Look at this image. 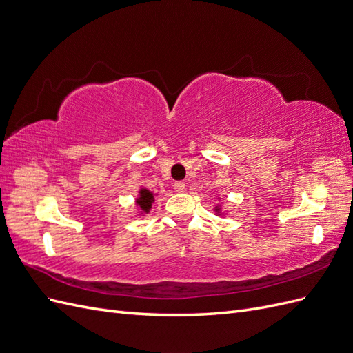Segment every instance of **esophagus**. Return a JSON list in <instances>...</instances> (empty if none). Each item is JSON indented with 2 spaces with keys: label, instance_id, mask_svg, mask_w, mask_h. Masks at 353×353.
Returning a JSON list of instances; mask_svg holds the SVG:
<instances>
[{
  "label": "esophagus",
  "instance_id": "34e87169",
  "mask_svg": "<svg viewBox=\"0 0 353 353\" xmlns=\"http://www.w3.org/2000/svg\"><path fill=\"white\" fill-rule=\"evenodd\" d=\"M174 187H175L178 193H185V190H187V185H185L184 181H178V183H175Z\"/></svg>",
  "mask_w": 353,
  "mask_h": 353
}]
</instances>
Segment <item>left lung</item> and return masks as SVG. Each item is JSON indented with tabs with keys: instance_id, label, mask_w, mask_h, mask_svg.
<instances>
[{
	"instance_id": "obj_1",
	"label": "left lung",
	"mask_w": 353,
	"mask_h": 353,
	"mask_svg": "<svg viewBox=\"0 0 353 353\" xmlns=\"http://www.w3.org/2000/svg\"><path fill=\"white\" fill-rule=\"evenodd\" d=\"M215 212L218 213V215H221V206H219V205L215 208Z\"/></svg>"
}]
</instances>
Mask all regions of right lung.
Here are the masks:
<instances>
[{
    "mask_svg": "<svg viewBox=\"0 0 353 353\" xmlns=\"http://www.w3.org/2000/svg\"><path fill=\"white\" fill-rule=\"evenodd\" d=\"M154 196H157V194H154L153 191L147 190L144 187H141L140 191H138V197L135 199V205L140 208L141 215H145V213L150 212L152 205L154 203Z\"/></svg>",
    "mask_w": 353,
    "mask_h": 353,
    "instance_id": "1",
    "label": "right lung"
}]
</instances>
